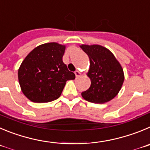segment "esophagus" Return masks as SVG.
Listing matches in <instances>:
<instances>
[{
  "label": "esophagus",
  "instance_id": "34e87169",
  "mask_svg": "<svg viewBox=\"0 0 150 150\" xmlns=\"http://www.w3.org/2000/svg\"><path fill=\"white\" fill-rule=\"evenodd\" d=\"M75 76H76V78H78V77H79L80 75H81V72H79V71H75Z\"/></svg>",
  "mask_w": 150,
  "mask_h": 150
}]
</instances>
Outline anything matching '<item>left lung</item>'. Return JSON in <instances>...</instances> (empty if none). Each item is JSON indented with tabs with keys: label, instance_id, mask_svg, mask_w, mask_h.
<instances>
[{
	"label": "left lung",
	"instance_id": "obj_1",
	"mask_svg": "<svg viewBox=\"0 0 150 150\" xmlns=\"http://www.w3.org/2000/svg\"><path fill=\"white\" fill-rule=\"evenodd\" d=\"M81 48L89 56L90 67L87 75L91 80L90 87L82 92V97L95 103L110 101L117 96L124 83L121 64L102 46L81 45Z\"/></svg>",
	"mask_w": 150,
	"mask_h": 150
}]
</instances>
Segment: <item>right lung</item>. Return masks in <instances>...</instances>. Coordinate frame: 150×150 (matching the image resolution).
<instances>
[{"instance_id":"obj_1","label":"right lung","mask_w":150,"mask_h":150,"mask_svg":"<svg viewBox=\"0 0 150 150\" xmlns=\"http://www.w3.org/2000/svg\"><path fill=\"white\" fill-rule=\"evenodd\" d=\"M65 46L44 43L29 53L18 69L21 88L27 98L47 103L60 97L66 82L75 78L63 62Z\"/></svg>"}]
</instances>
